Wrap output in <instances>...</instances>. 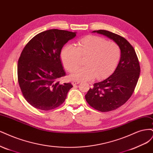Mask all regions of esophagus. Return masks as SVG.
<instances>
[{"instance_id":"34e87169","label":"esophagus","mask_w":153,"mask_h":153,"mask_svg":"<svg viewBox=\"0 0 153 153\" xmlns=\"http://www.w3.org/2000/svg\"><path fill=\"white\" fill-rule=\"evenodd\" d=\"M79 83H80V81H74L72 82V84L73 86L78 85V84H79Z\"/></svg>"}]
</instances>
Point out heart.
Masks as SVG:
<instances>
[{
    "instance_id": "heart-1",
    "label": "heart",
    "mask_w": 153,
    "mask_h": 153,
    "mask_svg": "<svg viewBox=\"0 0 153 153\" xmlns=\"http://www.w3.org/2000/svg\"><path fill=\"white\" fill-rule=\"evenodd\" d=\"M121 49L115 42L105 39L88 36L77 42V47L67 44L62 50L60 58L63 67L72 72L79 65L80 58L86 57L82 68L70 76L72 79L88 81L95 77L103 79L114 71L121 58Z\"/></svg>"
}]
</instances>
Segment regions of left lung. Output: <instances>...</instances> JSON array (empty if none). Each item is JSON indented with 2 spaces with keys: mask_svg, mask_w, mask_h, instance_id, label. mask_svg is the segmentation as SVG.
I'll use <instances>...</instances> for the list:
<instances>
[{
  "mask_svg": "<svg viewBox=\"0 0 153 153\" xmlns=\"http://www.w3.org/2000/svg\"><path fill=\"white\" fill-rule=\"evenodd\" d=\"M93 32L112 39L121 49V58L115 71L103 81L95 83L85 95L91 107L100 112L119 108L131 97L139 78L140 67L134 48L126 39L111 32L99 30Z\"/></svg>",
  "mask_w": 153,
  "mask_h": 153,
  "instance_id": "obj_1",
  "label": "left lung"
}]
</instances>
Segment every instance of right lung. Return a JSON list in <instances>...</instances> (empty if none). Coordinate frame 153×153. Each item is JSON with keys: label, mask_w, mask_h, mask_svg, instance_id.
<instances>
[{"label": "right lung", "mask_w": 153, "mask_h": 153, "mask_svg": "<svg viewBox=\"0 0 153 153\" xmlns=\"http://www.w3.org/2000/svg\"><path fill=\"white\" fill-rule=\"evenodd\" d=\"M76 32L51 29L38 33L25 46L18 62V81L22 95L36 109L50 111L62 105L71 82L60 84L65 76L61 50Z\"/></svg>", "instance_id": "add662e5"}]
</instances>
